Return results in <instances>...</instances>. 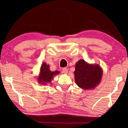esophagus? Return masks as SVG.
<instances>
[{"instance_id": "1", "label": "esophagus", "mask_w": 128, "mask_h": 128, "mask_svg": "<svg viewBox=\"0 0 128 128\" xmlns=\"http://www.w3.org/2000/svg\"><path fill=\"white\" fill-rule=\"evenodd\" d=\"M62 72L64 73V74H67L68 72V70L67 68H63V69H62Z\"/></svg>"}]
</instances>
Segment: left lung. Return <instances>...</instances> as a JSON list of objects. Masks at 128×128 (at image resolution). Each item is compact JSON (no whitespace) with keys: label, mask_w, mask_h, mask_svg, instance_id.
Masks as SVG:
<instances>
[{"label":"left lung","mask_w":128,"mask_h":128,"mask_svg":"<svg viewBox=\"0 0 128 128\" xmlns=\"http://www.w3.org/2000/svg\"><path fill=\"white\" fill-rule=\"evenodd\" d=\"M74 73L76 84L83 89L94 88L99 84L102 75L100 66L89 64L84 60L76 63Z\"/></svg>","instance_id":"1"}]
</instances>
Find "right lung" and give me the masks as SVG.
Wrapping results in <instances>:
<instances>
[{
  "label": "right lung",
  "instance_id": "obj_1",
  "mask_svg": "<svg viewBox=\"0 0 128 128\" xmlns=\"http://www.w3.org/2000/svg\"><path fill=\"white\" fill-rule=\"evenodd\" d=\"M58 71L51 72L50 70V66L45 64H44L41 65V71H40V75L38 78V81L40 83H44L46 82H50L53 78L54 76L58 74Z\"/></svg>",
  "mask_w": 128,
  "mask_h": 128
}]
</instances>
